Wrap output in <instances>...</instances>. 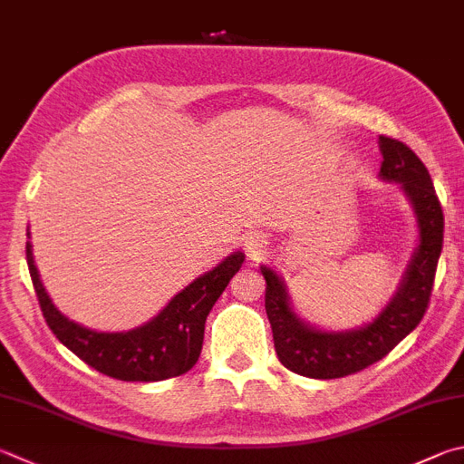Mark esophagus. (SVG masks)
Returning <instances> with one entry per match:
<instances>
[{
  "label": "esophagus",
  "instance_id": "obj_1",
  "mask_svg": "<svg viewBox=\"0 0 464 464\" xmlns=\"http://www.w3.org/2000/svg\"><path fill=\"white\" fill-rule=\"evenodd\" d=\"M243 246H246L247 254H249L251 257H257V256L264 254V249L267 247V241H266L264 237H261L259 233H251V235H247L246 241H243Z\"/></svg>",
  "mask_w": 464,
  "mask_h": 464
}]
</instances>
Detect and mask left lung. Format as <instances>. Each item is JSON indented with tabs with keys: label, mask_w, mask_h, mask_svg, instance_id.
<instances>
[{
	"label": "left lung",
	"mask_w": 464,
	"mask_h": 464,
	"mask_svg": "<svg viewBox=\"0 0 464 464\" xmlns=\"http://www.w3.org/2000/svg\"><path fill=\"white\" fill-rule=\"evenodd\" d=\"M379 180L400 184L414 210L416 247L398 288L383 308L355 328L316 326L294 308L288 285L274 267L261 264L266 277V313L272 324L277 359L290 372L310 379H336L373 365L406 339L422 320L430 300L438 257L442 251L444 217L432 179L414 151L392 138H379Z\"/></svg>",
	"instance_id": "1"
}]
</instances>
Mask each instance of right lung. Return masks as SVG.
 <instances>
[{"label":"right lung","mask_w":464,"mask_h":464,"mask_svg":"<svg viewBox=\"0 0 464 464\" xmlns=\"http://www.w3.org/2000/svg\"><path fill=\"white\" fill-rule=\"evenodd\" d=\"M26 235L30 239V229ZM26 259L42 314L66 349L99 373L121 382H162L187 373L198 361L205 320L231 277L239 272L246 254L233 251L170 298L154 318L120 333L95 331L64 316L40 280L30 241H26Z\"/></svg>","instance_id":"right-lung-1"}]
</instances>
